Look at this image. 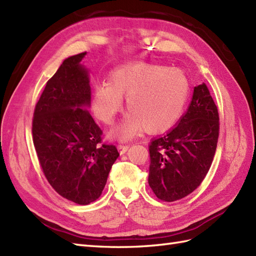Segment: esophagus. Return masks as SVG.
<instances>
[{
	"instance_id": "esophagus-1",
	"label": "esophagus",
	"mask_w": 256,
	"mask_h": 256,
	"mask_svg": "<svg viewBox=\"0 0 256 256\" xmlns=\"http://www.w3.org/2000/svg\"><path fill=\"white\" fill-rule=\"evenodd\" d=\"M128 147H130V145H128V144H120V145H118V150H120L121 154H124V152H128Z\"/></svg>"
}]
</instances>
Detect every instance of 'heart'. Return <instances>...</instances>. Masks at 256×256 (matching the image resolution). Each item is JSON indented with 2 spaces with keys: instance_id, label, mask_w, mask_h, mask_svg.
Wrapping results in <instances>:
<instances>
[{
  "instance_id": "b5f03b06",
  "label": "heart",
  "mask_w": 256,
  "mask_h": 256,
  "mask_svg": "<svg viewBox=\"0 0 256 256\" xmlns=\"http://www.w3.org/2000/svg\"><path fill=\"white\" fill-rule=\"evenodd\" d=\"M186 75L176 68L148 63L124 65L111 73L109 82L94 88L92 109L101 122L111 124L126 96L130 111L116 130L121 138H130L144 128L150 133L168 130L180 118L188 97Z\"/></svg>"
}]
</instances>
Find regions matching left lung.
I'll list each match as a JSON object with an SVG mask.
<instances>
[{"label":"left lung","instance_id":"1","mask_svg":"<svg viewBox=\"0 0 256 256\" xmlns=\"http://www.w3.org/2000/svg\"><path fill=\"white\" fill-rule=\"evenodd\" d=\"M218 136V109L203 82L194 87L191 104L178 126L148 146V184L159 200H181L200 186L215 156Z\"/></svg>","mask_w":256,"mask_h":256}]
</instances>
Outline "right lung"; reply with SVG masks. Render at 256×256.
<instances>
[{"mask_svg": "<svg viewBox=\"0 0 256 256\" xmlns=\"http://www.w3.org/2000/svg\"><path fill=\"white\" fill-rule=\"evenodd\" d=\"M85 54L68 58L46 82L32 128L48 182L62 198L80 205L99 198L120 155L116 145L102 142V130L87 109L92 89L88 72L80 63Z\"/></svg>", "mask_w": 256, "mask_h": 256, "instance_id": "obj_1", "label": "right lung"}]
</instances>
